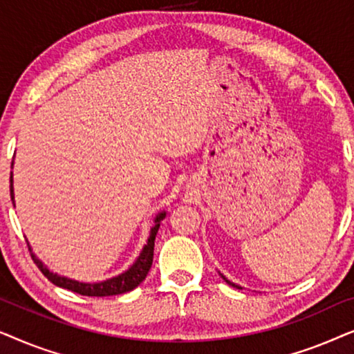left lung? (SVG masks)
Returning <instances> with one entry per match:
<instances>
[{
    "instance_id": "8db88e82",
    "label": "left lung",
    "mask_w": 354,
    "mask_h": 354,
    "mask_svg": "<svg viewBox=\"0 0 354 354\" xmlns=\"http://www.w3.org/2000/svg\"><path fill=\"white\" fill-rule=\"evenodd\" d=\"M219 274H221V272H219ZM221 277H222V279H224V280H225V282H227V283H229V285H232V287H236V288H241V287H239V285H235V283H234V282H230V280H229V279H227V277H225V275H222V274H221Z\"/></svg>"
}]
</instances>
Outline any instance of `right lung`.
Returning a JSON list of instances; mask_svg holds the SVG:
<instances>
[{"label":"right lung","instance_id":"1","mask_svg":"<svg viewBox=\"0 0 354 354\" xmlns=\"http://www.w3.org/2000/svg\"><path fill=\"white\" fill-rule=\"evenodd\" d=\"M14 166V161L11 164V167ZM11 201L14 207H16V201H14V187H12V172H11ZM166 217V211L159 212V214L154 217V225L149 230V236L147 240V245L143 246L142 251H140L138 258L135 259V263L130 266L127 270H124L122 274L115 275V277L106 279L103 282H96V283H85V282H79V280L64 277V275H59L56 272H53L46 268L45 264L41 263L40 259L37 258L35 254L32 253V258L35 261L38 269L45 274V277L53 282L57 287L61 288H67L71 292L79 293V295H85V297H113V295H120L125 292H130L135 287H138L140 283L143 282L145 277H147L149 269H151L153 264V251H154V239H156V234L159 230V225H161V221ZM28 245V241H27ZM28 250L32 251V246L28 245Z\"/></svg>","mask_w":354,"mask_h":354}]
</instances>
